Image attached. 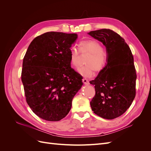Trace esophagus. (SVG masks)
Returning a JSON list of instances; mask_svg holds the SVG:
<instances>
[{"mask_svg":"<svg viewBox=\"0 0 151 151\" xmlns=\"http://www.w3.org/2000/svg\"><path fill=\"white\" fill-rule=\"evenodd\" d=\"M83 82L84 84H86V85L89 84V81H88V79H83Z\"/></svg>","mask_w":151,"mask_h":151,"instance_id":"34e87169","label":"esophagus"}]
</instances>
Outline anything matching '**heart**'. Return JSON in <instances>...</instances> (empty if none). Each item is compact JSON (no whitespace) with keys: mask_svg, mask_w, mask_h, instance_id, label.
Masks as SVG:
<instances>
[{"mask_svg":"<svg viewBox=\"0 0 151 151\" xmlns=\"http://www.w3.org/2000/svg\"><path fill=\"white\" fill-rule=\"evenodd\" d=\"M79 48L82 54H91L86 61L87 66H83L78 69L79 74L86 77H91L94 75V69L97 72L103 69L106 64V56L101 43L93 40H84L79 43ZM69 59L73 67L79 66L80 54L77 49L74 47L70 48Z\"/></svg>","mask_w":151,"mask_h":151,"instance_id":"heart-1","label":"heart"}]
</instances>
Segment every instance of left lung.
Instances as JSON below:
<instances>
[{
  "label": "left lung",
  "instance_id": "1",
  "mask_svg": "<svg viewBox=\"0 0 151 151\" xmlns=\"http://www.w3.org/2000/svg\"><path fill=\"white\" fill-rule=\"evenodd\" d=\"M106 47V65L96 78L95 96L90 102L93 112L104 119L112 120L129 108L135 96L137 74L134 57L125 40L109 29L88 33Z\"/></svg>",
  "mask_w": 151,
  "mask_h": 151
}]
</instances>
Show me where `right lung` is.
Masks as SVG:
<instances>
[{"label": "right lung", "mask_w": 151, "mask_h": 151, "mask_svg": "<svg viewBox=\"0 0 151 151\" xmlns=\"http://www.w3.org/2000/svg\"><path fill=\"white\" fill-rule=\"evenodd\" d=\"M77 38L75 33L47 32L36 37L27 50L21 72L26 100L43 120L57 122L65 117L83 84L69 59Z\"/></svg>", "instance_id": "right-lung-1"}]
</instances>
